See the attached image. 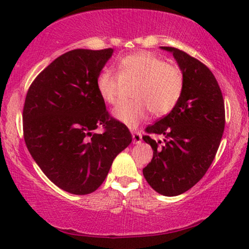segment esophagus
I'll return each instance as SVG.
<instances>
[{
	"mask_svg": "<svg viewBox=\"0 0 249 249\" xmlns=\"http://www.w3.org/2000/svg\"><path fill=\"white\" fill-rule=\"evenodd\" d=\"M131 134H132V142H134V144H141L142 142L141 132L137 130H132Z\"/></svg>",
	"mask_w": 249,
	"mask_h": 249,
	"instance_id": "esophagus-1",
	"label": "esophagus"
}]
</instances>
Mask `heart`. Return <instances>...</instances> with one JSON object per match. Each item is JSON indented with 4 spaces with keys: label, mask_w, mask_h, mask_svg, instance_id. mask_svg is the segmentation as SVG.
Masks as SVG:
<instances>
[{
    "label": "heart",
    "mask_w": 249,
    "mask_h": 249,
    "mask_svg": "<svg viewBox=\"0 0 249 249\" xmlns=\"http://www.w3.org/2000/svg\"><path fill=\"white\" fill-rule=\"evenodd\" d=\"M118 73L110 69L102 70L96 78V88L101 97L108 104H117L124 80L137 81L132 90L131 102H124L114 108V117L136 127L147 117L149 111L162 117L173 110L181 97L185 77L181 68L168 63L148 51L128 54L117 62Z\"/></svg>",
    "instance_id": "b5f03b06"
}]
</instances>
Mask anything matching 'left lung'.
<instances>
[{"mask_svg": "<svg viewBox=\"0 0 249 249\" xmlns=\"http://www.w3.org/2000/svg\"><path fill=\"white\" fill-rule=\"evenodd\" d=\"M162 49L173 53L185 85L173 110L145 128L142 141L151 145L153 159L142 175L155 192L177 196L195 186L212 164L224 131L226 111L222 91L205 64L176 47ZM152 134L165 139L155 141Z\"/></svg>", "mask_w": 249, "mask_h": 249, "instance_id": "obj_1", "label": "left lung"}]
</instances>
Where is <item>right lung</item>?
Listing matches in <instances>:
<instances>
[{"mask_svg":"<svg viewBox=\"0 0 249 249\" xmlns=\"http://www.w3.org/2000/svg\"><path fill=\"white\" fill-rule=\"evenodd\" d=\"M113 49L72 50L37 76L22 111L27 148L47 178L74 195L96 190L132 136L111 117L96 78ZM102 126V134L93 130Z\"/></svg>","mask_w":249,"mask_h":249,"instance_id":"obj_1","label":"right lung"}]
</instances>
